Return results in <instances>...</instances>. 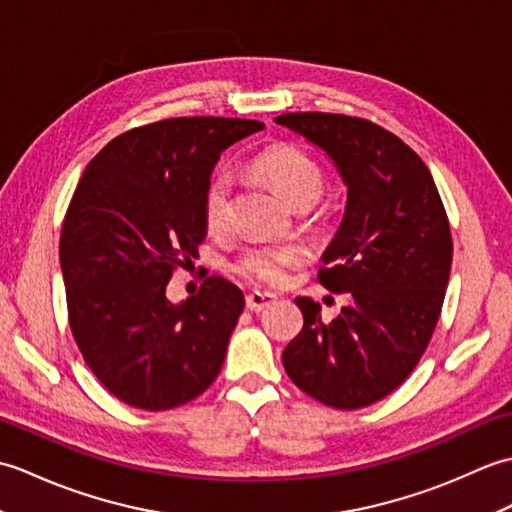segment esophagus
Wrapping results in <instances>:
<instances>
[{
	"instance_id": "34e87169",
	"label": "esophagus",
	"mask_w": 512,
	"mask_h": 512,
	"mask_svg": "<svg viewBox=\"0 0 512 512\" xmlns=\"http://www.w3.org/2000/svg\"><path fill=\"white\" fill-rule=\"evenodd\" d=\"M277 301V295H273V292H248L246 295V308L250 312H262L264 308H270L273 303Z\"/></svg>"
}]
</instances>
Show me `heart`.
Listing matches in <instances>:
<instances>
[{"instance_id":"1","label":"heart","mask_w":512,"mask_h":512,"mask_svg":"<svg viewBox=\"0 0 512 512\" xmlns=\"http://www.w3.org/2000/svg\"><path fill=\"white\" fill-rule=\"evenodd\" d=\"M255 173L284 193L292 206L312 204L323 187V171L306 151L290 143H277L259 151L250 162ZM202 213L206 228L222 233L231 224V178L215 173L206 182ZM299 250L292 246H253L237 259L235 270L242 277L266 286H281L288 268L299 264Z\"/></svg>"}]
</instances>
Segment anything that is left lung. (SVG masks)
Returning a JSON list of instances; mask_svg holds the SVG:
<instances>
[{
    "label": "left lung",
    "instance_id": "left-lung-1",
    "mask_svg": "<svg viewBox=\"0 0 512 512\" xmlns=\"http://www.w3.org/2000/svg\"><path fill=\"white\" fill-rule=\"evenodd\" d=\"M275 123L323 149L341 173L347 204L319 281L354 299L325 323L319 303L297 297L303 328L284 367L323 405H374L405 383L436 330L453 259L447 211L420 156L380 125L323 112Z\"/></svg>",
    "mask_w": 512,
    "mask_h": 512
}]
</instances>
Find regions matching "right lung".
Wrapping results in <instances>:
<instances>
[{
    "label": "right lung",
    "instance_id": "1",
    "mask_svg": "<svg viewBox=\"0 0 512 512\" xmlns=\"http://www.w3.org/2000/svg\"><path fill=\"white\" fill-rule=\"evenodd\" d=\"M259 129L264 123L220 116L134 127L76 184L59 244L70 330L94 376L125 405L180 407L220 374L242 290L215 275L171 303L167 284L206 237L202 200L215 162Z\"/></svg>",
    "mask_w": 512,
    "mask_h": 512
}]
</instances>
